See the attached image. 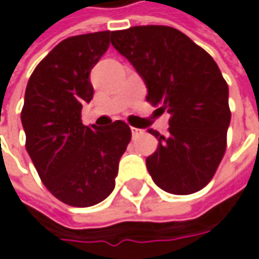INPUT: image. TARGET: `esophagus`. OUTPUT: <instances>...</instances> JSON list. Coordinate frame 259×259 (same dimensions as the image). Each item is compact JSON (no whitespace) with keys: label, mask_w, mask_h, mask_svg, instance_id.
I'll use <instances>...</instances> for the list:
<instances>
[{"label":"esophagus","mask_w":259,"mask_h":259,"mask_svg":"<svg viewBox=\"0 0 259 259\" xmlns=\"http://www.w3.org/2000/svg\"><path fill=\"white\" fill-rule=\"evenodd\" d=\"M131 133H133V138H137V137H140V135L143 134L144 131H143V130H138V128H134V126H131Z\"/></svg>","instance_id":"1"}]
</instances>
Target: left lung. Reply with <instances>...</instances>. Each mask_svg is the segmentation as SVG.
Returning a JSON list of instances; mask_svg holds the SVG:
<instances>
[{"instance_id": "left-lung-1", "label": "left lung", "mask_w": 259, "mask_h": 259, "mask_svg": "<svg viewBox=\"0 0 259 259\" xmlns=\"http://www.w3.org/2000/svg\"><path fill=\"white\" fill-rule=\"evenodd\" d=\"M111 43L143 76L147 102L170 114L167 135L147 157L154 183L192 194L212 180L226 151L231 122L228 83L212 56L168 25H135L111 33Z\"/></svg>"}]
</instances>
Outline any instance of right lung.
<instances>
[{"label":"right lung","mask_w":259,"mask_h":259,"mask_svg":"<svg viewBox=\"0 0 259 259\" xmlns=\"http://www.w3.org/2000/svg\"><path fill=\"white\" fill-rule=\"evenodd\" d=\"M109 34L60 41L35 66L25 88V150L47 190L75 207L94 206L111 194L119 158L131 141L124 121L105 128L82 124V105L94 96L89 73L108 50Z\"/></svg>","instance_id":"add662e5"}]
</instances>
